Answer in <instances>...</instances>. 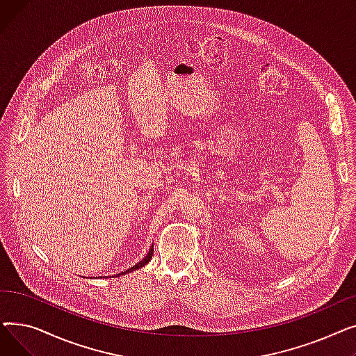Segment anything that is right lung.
<instances>
[{"mask_svg": "<svg viewBox=\"0 0 356 356\" xmlns=\"http://www.w3.org/2000/svg\"><path fill=\"white\" fill-rule=\"evenodd\" d=\"M153 251H154V248L152 247V248H149V251H148V254L140 261V263L138 264H136V266H133V267H131V268H128V270H125L124 273H121V275L122 274H127V273H131V271H136V270H138V268H141V267H144L147 263H148V261L149 259H152V257H153ZM120 275V274H118ZM118 275H114V277H118Z\"/></svg>", "mask_w": 356, "mask_h": 356, "instance_id": "right-lung-1", "label": "right lung"}]
</instances>
